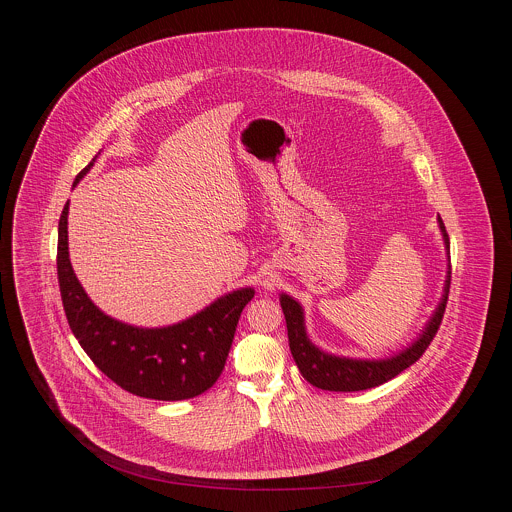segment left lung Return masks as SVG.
I'll return each instance as SVG.
<instances>
[{"label": "left lung", "instance_id": "1", "mask_svg": "<svg viewBox=\"0 0 512 512\" xmlns=\"http://www.w3.org/2000/svg\"><path fill=\"white\" fill-rule=\"evenodd\" d=\"M439 228L443 232L445 246H449V236L445 232V226L441 219H439ZM449 270H451V266H449ZM449 282H451V276H447L441 303H439L434 317L430 319L426 331L420 335V339L410 349L402 351L400 355H396L392 359H384V361L341 359V357H333V355L319 351L315 345L309 343V339L305 335L301 305L290 295H282L280 303H282V309L286 315L288 339H290V349H292L295 365L309 384H313L321 390H331V392H357V390H368V388L388 382L390 378L398 376L408 366L420 361V357L426 353V349L434 341L439 325H441V319H443V313H445Z\"/></svg>", "mask_w": 512, "mask_h": 512}]
</instances>
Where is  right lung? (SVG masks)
Instances as JSON below:
<instances>
[{
    "instance_id": "add662e5",
    "label": "right lung",
    "mask_w": 512,
    "mask_h": 512,
    "mask_svg": "<svg viewBox=\"0 0 512 512\" xmlns=\"http://www.w3.org/2000/svg\"><path fill=\"white\" fill-rule=\"evenodd\" d=\"M94 159L76 175L74 185L90 171ZM67 215L69 203L59 220L57 276L69 327L90 361L120 388L140 398L175 402L207 392L222 374L240 313L254 290L228 293L171 327L140 329L120 323L88 299L74 276Z\"/></svg>"
}]
</instances>
